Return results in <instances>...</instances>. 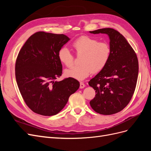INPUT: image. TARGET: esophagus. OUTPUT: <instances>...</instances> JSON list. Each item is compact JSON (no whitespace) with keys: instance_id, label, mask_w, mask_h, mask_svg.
Wrapping results in <instances>:
<instances>
[{"instance_id":"1","label":"esophagus","mask_w":151,"mask_h":151,"mask_svg":"<svg viewBox=\"0 0 151 151\" xmlns=\"http://www.w3.org/2000/svg\"><path fill=\"white\" fill-rule=\"evenodd\" d=\"M85 84L83 83V82H81L80 83V88L81 89H83L84 88H85Z\"/></svg>"}]
</instances>
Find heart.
Segmentation results:
<instances>
[{
	"mask_svg": "<svg viewBox=\"0 0 151 151\" xmlns=\"http://www.w3.org/2000/svg\"><path fill=\"white\" fill-rule=\"evenodd\" d=\"M77 54H82L79 63L65 70V75L78 81H83L91 72L96 73L103 70L106 65L111 55V48L108 43L98 42L89 36H84L72 43ZM60 62L67 67L73 64L74 57L67 47H62L58 52Z\"/></svg>",
	"mask_w": 151,
	"mask_h": 151,
	"instance_id": "1",
	"label": "heart"
}]
</instances>
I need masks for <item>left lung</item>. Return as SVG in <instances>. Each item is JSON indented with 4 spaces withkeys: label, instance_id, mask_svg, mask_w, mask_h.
<instances>
[{
    "label": "left lung",
    "instance_id": "8db88e82",
    "mask_svg": "<svg viewBox=\"0 0 151 151\" xmlns=\"http://www.w3.org/2000/svg\"><path fill=\"white\" fill-rule=\"evenodd\" d=\"M89 33L106 34L111 48L106 65L89 82L96 91L89 103L96 112L113 115L125 108L134 94L139 73L137 57L124 36L114 29H99Z\"/></svg>",
    "mask_w": 151,
    "mask_h": 151
}]
</instances>
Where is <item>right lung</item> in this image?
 <instances>
[{"label": "right lung", "instance_id": "add662e5", "mask_svg": "<svg viewBox=\"0 0 151 151\" xmlns=\"http://www.w3.org/2000/svg\"><path fill=\"white\" fill-rule=\"evenodd\" d=\"M69 40L63 34L39 31L27 40L18 54L15 67L18 88L27 106L39 115H57L79 88V82L70 77L55 81L62 73L58 52Z\"/></svg>", "mask_w": 151, "mask_h": 151}]
</instances>
